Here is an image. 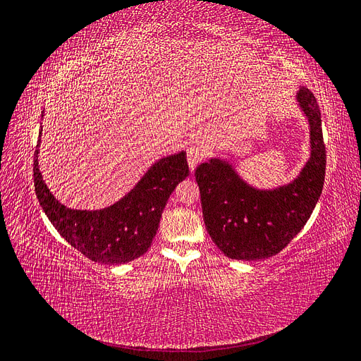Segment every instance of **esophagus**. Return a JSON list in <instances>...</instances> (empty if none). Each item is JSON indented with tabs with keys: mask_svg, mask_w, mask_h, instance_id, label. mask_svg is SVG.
<instances>
[{
	"mask_svg": "<svg viewBox=\"0 0 361 361\" xmlns=\"http://www.w3.org/2000/svg\"><path fill=\"white\" fill-rule=\"evenodd\" d=\"M204 158V150L199 145H192L187 149V159H188V166L191 170L195 169L197 164H200Z\"/></svg>",
	"mask_w": 361,
	"mask_h": 361,
	"instance_id": "obj_1",
	"label": "esophagus"
}]
</instances>
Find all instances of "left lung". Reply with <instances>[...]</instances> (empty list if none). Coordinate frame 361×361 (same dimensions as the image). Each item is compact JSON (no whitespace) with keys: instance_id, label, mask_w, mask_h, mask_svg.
<instances>
[{"instance_id":"1","label":"left lung","mask_w":361,"mask_h":361,"mask_svg":"<svg viewBox=\"0 0 361 361\" xmlns=\"http://www.w3.org/2000/svg\"><path fill=\"white\" fill-rule=\"evenodd\" d=\"M298 104L309 118L312 155L292 183L271 191L256 190L231 164L216 158L195 170L206 231L227 257L276 256L300 233L319 200L326 162L321 111L305 87L298 92Z\"/></svg>"}]
</instances>
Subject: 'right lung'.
Returning <instances> with one entry per match:
<instances>
[{"label": "right lung", "mask_w": 361, "mask_h": 361, "mask_svg": "<svg viewBox=\"0 0 361 361\" xmlns=\"http://www.w3.org/2000/svg\"><path fill=\"white\" fill-rule=\"evenodd\" d=\"M42 130V129H40ZM35 152V188L42 209L57 232L93 262L126 264L143 256L155 238L164 207L176 185L190 174L187 154H174L152 166L122 200L101 211H76L59 203L42 179Z\"/></svg>", "instance_id": "obj_1"}]
</instances>
